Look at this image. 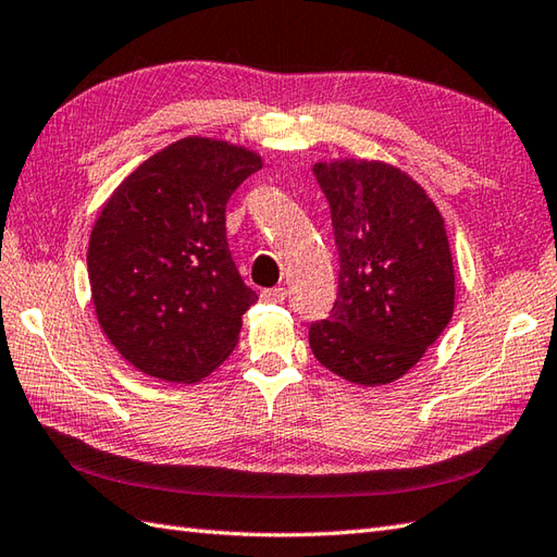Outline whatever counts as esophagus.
Wrapping results in <instances>:
<instances>
[{
	"label": "esophagus",
	"mask_w": 557,
	"mask_h": 557,
	"mask_svg": "<svg viewBox=\"0 0 557 557\" xmlns=\"http://www.w3.org/2000/svg\"><path fill=\"white\" fill-rule=\"evenodd\" d=\"M288 298V290L283 286H276V288H267L262 290V300L264 302H283Z\"/></svg>",
	"instance_id": "34e87169"
}]
</instances>
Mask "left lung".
<instances>
[{
  "label": "left lung",
  "instance_id": "1",
  "mask_svg": "<svg viewBox=\"0 0 557 557\" xmlns=\"http://www.w3.org/2000/svg\"><path fill=\"white\" fill-rule=\"evenodd\" d=\"M338 250V295L312 321L310 348L362 386L400 379L448 326L453 257L436 205L381 162L314 164Z\"/></svg>",
  "mask_w": 557,
  "mask_h": 557
}]
</instances>
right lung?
<instances>
[{
	"label": "right lung",
	"instance_id": "add662e5",
	"mask_svg": "<svg viewBox=\"0 0 557 557\" xmlns=\"http://www.w3.org/2000/svg\"><path fill=\"white\" fill-rule=\"evenodd\" d=\"M262 169L243 147L183 138L147 159L102 207L88 276L111 345L154 379L193 383L238 345L257 302L226 240V205Z\"/></svg>",
	"mask_w": 557,
	"mask_h": 557
}]
</instances>
